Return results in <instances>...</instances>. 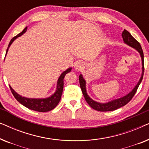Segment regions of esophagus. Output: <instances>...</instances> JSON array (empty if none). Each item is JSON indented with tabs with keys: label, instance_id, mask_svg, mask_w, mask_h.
Segmentation results:
<instances>
[{
	"label": "esophagus",
	"instance_id": "1",
	"mask_svg": "<svg viewBox=\"0 0 149 149\" xmlns=\"http://www.w3.org/2000/svg\"><path fill=\"white\" fill-rule=\"evenodd\" d=\"M83 67V64L81 62H77L74 64V68L76 70H79Z\"/></svg>",
	"mask_w": 149,
	"mask_h": 149
}]
</instances>
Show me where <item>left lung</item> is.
<instances>
[{
	"mask_svg": "<svg viewBox=\"0 0 149 149\" xmlns=\"http://www.w3.org/2000/svg\"><path fill=\"white\" fill-rule=\"evenodd\" d=\"M122 37H123V40L124 42L127 45H129L131 47L135 49L137 52L139 53L141 57L142 60V74L140 77V80L138 81L137 84L135 87H134V89L130 91L129 93H127V95H125V96H123L119 98L113 100L108 102L106 103H100L98 102H96L93 100L89 96V95L87 94V90H86V81L83 78V75L80 74L79 75V83H80V87L82 91L83 94L84 95L85 99L87 104L90 106V107L94 110H96L97 111H101V112H107V111H115L116 109H119L123 106L127 104L132 99V97H134V95H135V93L137 91V89L139 87V85L141 83L143 78L144 75V54L143 51L142 49L141 45L134 38L133 36L131 35V34L129 32L127 31L126 30H124L123 32H122Z\"/></svg>",
	"mask_w": 149,
	"mask_h": 149,
	"instance_id": "1",
	"label": "left lung"
}]
</instances>
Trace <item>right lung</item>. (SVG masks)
<instances>
[{
	"instance_id": "right-lung-1",
	"label": "right lung",
	"mask_w": 149,
	"mask_h": 149,
	"mask_svg": "<svg viewBox=\"0 0 149 149\" xmlns=\"http://www.w3.org/2000/svg\"><path fill=\"white\" fill-rule=\"evenodd\" d=\"M28 27H26L24 28L23 31L20 32L19 34H18L16 36L12 38L10 41L9 46L7 49V52H6V55H7L9 48L11 46V45L13 43V42L15 40L16 38L19 37L20 36H22V34L25 33L27 30ZM72 68H68L67 70L64 71L62 74H60V77L58 79L57 81V87H56V90L55 91L54 93L51 95V96L48 97H45V98H28V97H23L19 94H18L17 92H15V90L12 88L11 85H9L10 89L12 93H13V96L15 97V99L19 102L20 104H22V105H24V107H26L28 109H31L32 111H35L38 112H48L52 111L58 104V103L60 102L61 96H62L63 88H64V78L67 73L70 72Z\"/></svg>"
}]
</instances>
